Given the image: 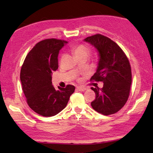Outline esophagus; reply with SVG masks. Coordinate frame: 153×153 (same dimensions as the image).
Segmentation results:
<instances>
[{
	"label": "esophagus",
	"instance_id": "obj_1",
	"mask_svg": "<svg viewBox=\"0 0 153 153\" xmlns=\"http://www.w3.org/2000/svg\"><path fill=\"white\" fill-rule=\"evenodd\" d=\"M76 89L79 90V91H85V90L87 89V88L85 87H84V86H77L76 87Z\"/></svg>",
	"mask_w": 153,
	"mask_h": 153
}]
</instances>
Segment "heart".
Here are the masks:
<instances>
[{"mask_svg":"<svg viewBox=\"0 0 153 153\" xmlns=\"http://www.w3.org/2000/svg\"><path fill=\"white\" fill-rule=\"evenodd\" d=\"M73 53L76 57L83 56V55L89 56L90 53V49L88 47L84 45H78L73 49Z\"/></svg>","mask_w":153,"mask_h":153,"instance_id":"1","label":"heart"}]
</instances>
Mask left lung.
Returning a JSON list of instances; mask_svg holds the SVG:
<instances>
[{
    "label": "left lung",
    "mask_w": 153,
    "mask_h": 153,
    "mask_svg": "<svg viewBox=\"0 0 153 153\" xmlns=\"http://www.w3.org/2000/svg\"><path fill=\"white\" fill-rule=\"evenodd\" d=\"M84 41L93 45L98 52L96 72L91 80L104 82L102 89L91 88L96 93L91 106L104 115L116 113L126 104L129 96L131 69L129 59L116 42L103 35L88 36Z\"/></svg>",
    "instance_id": "left-lung-1"
}]
</instances>
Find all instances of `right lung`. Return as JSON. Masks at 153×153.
<instances>
[{"label":"right lung","mask_w":153,"mask_h":153,"mask_svg":"<svg viewBox=\"0 0 153 153\" xmlns=\"http://www.w3.org/2000/svg\"><path fill=\"white\" fill-rule=\"evenodd\" d=\"M68 43L64 40L48 39L35 45L26 57L20 72L22 90L30 108L43 117H53L68 102L75 87L68 85L56 90L51 74L58 68L59 50Z\"/></svg>","instance_id":"obj_1"}]
</instances>
